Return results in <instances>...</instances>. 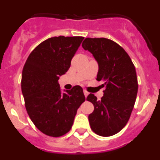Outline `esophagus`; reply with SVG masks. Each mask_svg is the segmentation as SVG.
Instances as JSON below:
<instances>
[{
    "label": "esophagus",
    "mask_w": 160,
    "mask_h": 160,
    "mask_svg": "<svg viewBox=\"0 0 160 160\" xmlns=\"http://www.w3.org/2000/svg\"><path fill=\"white\" fill-rule=\"evenodd\" d=\"M83 92H84V94H85V96H86V97H87V96H88V94H89L88 91H87L86 90H83Z\"/></svg>",
    "instance_id": "obj_1"
}]
</instances>
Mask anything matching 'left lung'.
<instances>
[{
    "label": "left lung",
    "mask_w": 160,
    "mask_h": 160,
    "mask_svg": "<svg viewBox=\"0 0 160 160\" xmlns=\"http://www.w3.org/2000/svg\"><path fill=\"white\" fill-rule=\"evenodd\" d=\"M82 46L98 63L96 79L105 87L101 100L93 94L87 98L94 107L88 117L90 128L100 136H111L128 123L135 106L138 86L135 67L128 53L114 41L87 38Z\"/></svg>",
    "instance_id": "obj_1"
}]
</instances>
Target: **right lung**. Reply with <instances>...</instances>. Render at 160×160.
Returning <instances> with one entry per match:
<instances>
[{
    "instance_id": "1",
    "label": "right lung",
    "mask_w": 160,
    "mask_h": 160,
    "mask_svg": "<svg viewBox=\"0 0 160 160\" xmlns=\"http://www.w3.org/2000/svg\"><path fill=\"white\" fill-rule=\"evenodd\" d=\"M83 37H53L35 48L22 70V90L29 118L51 137L70 131L78 109L86 98L80 86L62 93L58 82L67 72Z\"/></svg>"
}]
</instances>
